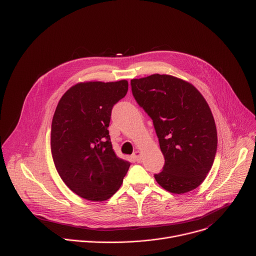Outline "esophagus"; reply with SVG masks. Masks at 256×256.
Returning a JSON list of instances; mask_svg holds the SVG:
<instances>
[{
    "instance_id": "esophagus-1",
    "label": "esophagus",
    "mask_w": 256,
    "mask_h": 256,
    "mask_svg": "<svg viewBox=\"0 0 256 256\" xmlns=\"http://www.w3.org/2000/svg\"><path fill=\"white\" fill-rule=\"evenodd\" d=\"M140 157H142V152L140 151H136L134 154H132V158L136 160V161H140Z\"/></svg>"
}]
</instances>
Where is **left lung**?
Masks as SVG:
<instances>
[{
  "mask_svg": "<svg viewBox=\"0 0 256 256\" xmlns=\"http://www.w3.org/2000/svg\"><path fill=\"white\" fill-rule=\"evenodd\" d=\"M134 99L153 120L165 158L158 184L172 194L196 190L206 179L216 152L210 108L190 82L154 74L130 81Z\"/></svg>",
  "mask_w": 256,
  "mask_h": 256,
  "instance_id": "8db88e82",
  "label": "left lung"
}]
</instances>
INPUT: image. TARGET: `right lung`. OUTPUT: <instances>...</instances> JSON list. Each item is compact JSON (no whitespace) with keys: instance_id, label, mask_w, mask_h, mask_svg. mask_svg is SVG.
I'll list each match as a JSON object with an SVG mask.
<instances>
[{"instance_id":"right-lung-1","label":"right lung","mask_w":256,"mask_h":256,"mask_svg":"<svg viewBox=\"0 0 256 256\" xmlns=\"http://www.w3.org/2000/svg\"><path fill=\"white\" fill-rule=\"evenodd\" d=\"M128 89L126 80L80 82L58 103L50 132L54 163L66 186L82 198H112L130 168L114 151L108 132L112 109Z\"/></svg>"}]
</instances>
